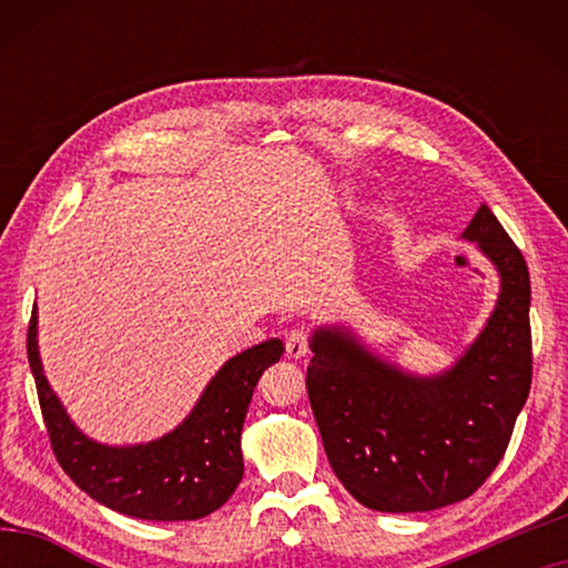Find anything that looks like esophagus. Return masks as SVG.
Instances as JSON below:
<instances>
[{
	"mask_svg": "<svg viewBox=\"0 0 568 568\" xmlns=\"http://www.w3.org/2000/svg\"><path fill=\"white\" fill-rule=\"evenodd\" d=\"M285 353L295 361L305 358V353H307V331L305 328H293L285 335Z\"/></svg>",
	"mask_w": 568,
	"mask_h": 568,
	"instance_id": "1",
	"label": "esophagus"
}]
</instances>
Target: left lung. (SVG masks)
<instances>
[{
    "label": "left lung",
    "mask_w": 568,
    "mask_h": 568,
    "mask_svg": "<svg viewBox=\"0 0 568 568\" xmlns=\"http://www.w3.org/2000/svg\"><path fill=\"white\" fill-rule=\"evenodd\" d=\"M501 277L491 318L438 376L373 355L348 328H315L307 398L325 454L355 501L386 514L464 501L504 458L531 388V281L486 205L460 235Z\"/></svg>",
    "instance_id": "8db88e82"
}]
</instances>
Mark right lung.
Returning <instances> with one entry per match:
<instances>
[{
  "mask_svg": "<svg viewBox=\"0 0 568 568\" xmlns=\"http://www.w3.org/2000/svg\"><path fill=\"white\" fill-rule=\"evenodd\" d=\"M283 351V341L271 338L233 355L175 430L150 444L108 446L74 426L47 383L37 348V307L27 331L42 418L64 474L94 501L145 521H195L235 494L243 480L240 434L250 398Z\"/></svg>",
  "mask_w": 568,
  "mask_h": 568,
  "instance_id": "right-lung-1",
  "label": "right lung"
}]
</instances>
